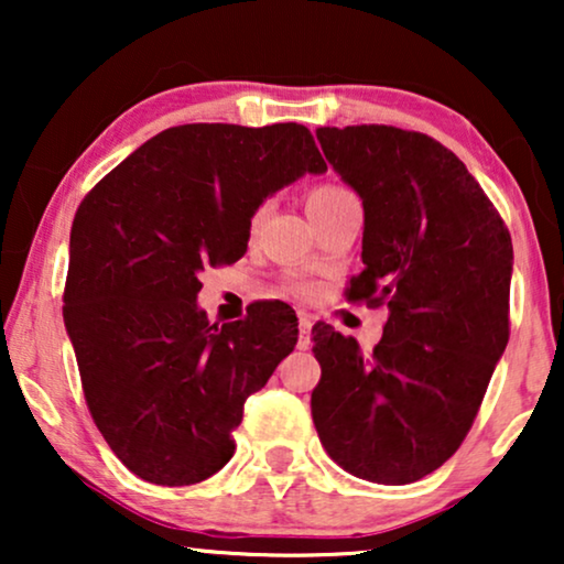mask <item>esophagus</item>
Listing matches in <instances>:
<instances>
[{
  "label": "esophagus",
  "mask_w": 564,
  "mask_h": 564,
  "mask_svg": "<svg viewBox=\"0 0 564 564\" xmlns=\"http://www.w3.org/2000/svg\"><path fill=\"white\" fill-rule=\"evenodd\" d=\"M297 328H300V341H297V346H300V349H307V346H311V328H313L311 315L300 313V318H297Z\"/></svg>",
  "instance_id": "1"
}]
</instances>
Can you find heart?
Returning a JSON list of instances; mask_svg holds the SVG:
<instances>
[{
  "instance_id": "obj_1",
  "label": "heart",
  "mask_w": 564,
  "mask_h": 564,
  "mask_svg": "<svg viewBox=\"0 0 564 564\" xmlns=\"http://www.w3.org/2000/svg\"><path fill=\"white\" fill-rule=\"evenodd\" d=\"M346 192L349 189H344V187H338V184H315V187L307 192V197H305V203H307V213H318L321 207H326L328 203H334L336 197H341V195H346ZM257 220H259V215H257ZM253 220V223H257ZM292 290H303V284H292Z\"/></svg>"
}]
</instances>
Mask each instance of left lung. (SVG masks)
<instances>
[{
  "mask_svg": "<svg viewBox=\"0 0 564 564\" xmlns=\"http://www.w3.org/2000/svg\"><path fill=\"white\" fill-rule=\"evenodd\" d=\"M315 135L365 205V269L346 300L388 305V321L372 351L315 323L313 423L346 473L408 485L459 449L506 351L511 234L467 166L431 135L392 126Z\"/></svg>",
  "mask_w": 564,
  "mask_h": 564,
  "instance_id": "left-lung-1",
  "label": "left lung"
}]
</instances>
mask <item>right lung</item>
<instances>
[{"mask_svg":"<svg viewBox=\"0 0 564 564\" xmlns=\"http://www.w3.org/2000/svg\"><path fill=\"white\" fill-rule=\"evenodd\" d=\"M311 130L192 122L161 130L82 199L64 323L99 434L130 473L195 485L234 457L243 403L295 349L282 303L207 321L199 272L246 253L259 205L326 172Z\"/></svg>","mask_w":564,"mask_h":564,"instance_id":"1","label":"right lung"}]
</instances>
